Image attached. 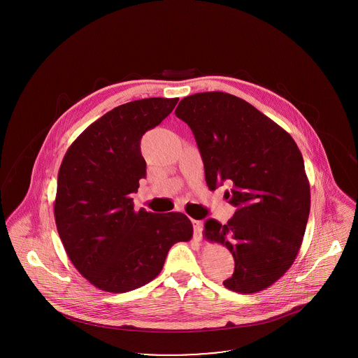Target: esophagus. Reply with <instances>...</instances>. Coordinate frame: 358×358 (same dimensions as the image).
I'll list each match as a JSON object with an SVG mask.
<instances>
[{
	"mask_svg": "<svg viewBox=\"0 0 358 358\" xmlns=\"http://www.w3.org/2000/svg\"><path fill=\"white\" fill-rule=\"evenodd\" d=\"M193 224V231H194V238L196 240H201L203 238V222L199 220H192Z\"/></svg>",
	"mask_w": 358,
	"mask_h": 358,
	"instance_id": "34e87169",
	"label": "esophagus"
}]
</instances>
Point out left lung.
I'll list each match as a JSON object with an SVG mask.
<instances>
[{
    "mask_svg": "<svg viewBox=\"0 0 358 358\" xmlns=\"http://www.w3.org/2000/svg\"><path fill=\"white\" fill-rule=\"evenodd\" d=\"M176 117L192 129L209 189L238 210L205 222L204 238L225 245L235 271L227 289L252 294L280 279L299 252L310 213V184L295 141L273 120L235 95L212 91L184 98Z\"/></svg>",
    "mask_w": 358,
    "mask_h": 358,
    "instance_id": "left-lung-1",
    "label": "left lung"
}]
</instances>
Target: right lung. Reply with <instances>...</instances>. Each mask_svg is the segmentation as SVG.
Listing matches in <instances>:
<instances>
[{
    "label": "right lung",
    "instance_id": "1",
    "mask_svg": "<svg viewBox=\"0 0 358 358\" xmlns=\"http://www.w3.org/2000/svg\"><path fill=\"white\" fill-rule=\"evenodd\" d=\"M177 102L148 98L113 108L72 142L60 165L53 203L59 236L75 268L103 291L152 282L171 245L193 235L184 213L136 212L130 197L146 177L141 138Z\"/></svg>",
    "mask_w": 358,
    "mask_h": 358
}]
</instances>
